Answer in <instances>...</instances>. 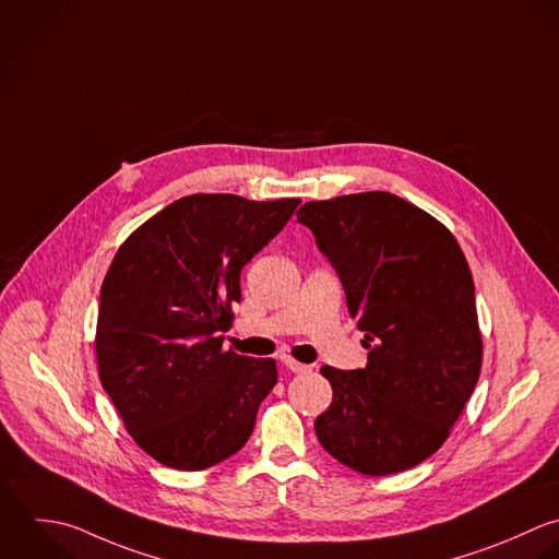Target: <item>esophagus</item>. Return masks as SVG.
Masks as SVG:
<instances>
[{"label": "esophagus", "instance_id": "esophagus-1", "mask_svg": "<svg viewBox=\"0 0 559 559\" xmlns=\"http://www.w3.org/2000/svg\"><path fill=\"white\" fill-rule=\"evenodd\" d=\"M281 361H283V366H285L287 370H292L294 374H302V372H309V370H311V366L300 364V361H294L292 357H281Z\"/></svg>", "mask_w": 559, "mask_h": 559}]
</instances>
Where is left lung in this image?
<instances>
[{"label":"left lung","instance_id":"1","mask_svg":"<svg viewBox=\"0 0 559 559\" xmlns=\"http://www.w3.org/2000/svg\"><path fill=\"white\" fill-rule=\"evenodd\" d=\"M366 331L361 370L324 366L331 407L316 436L370 477L418 466L449 438L481 370L475 283L447 226L388 191L307 202L298 213Z\"/></svg>","mask_w":559,"mask_h":559}]
</instances>
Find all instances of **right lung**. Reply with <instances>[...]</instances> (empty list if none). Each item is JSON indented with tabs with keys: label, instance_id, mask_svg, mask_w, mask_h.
<instances>
[{
	"label": "right lung",
	"instance_id": "add662e5",
	"mask_svg": "<svg viewBox=\"0 0 559 559\" xmlns=\"http://www.w3.org/2000/svg\"><path fill=\"white\" fill-rule=\"evenodd\" d=\"M300 200L185 195L117 250L99 292L97 368L132 440L176 471H204L250 438L274 359L224 350L241 267Z\"/></svg>",
	"mask_w": 559,
	"mask_h": 559
}]
</instances>
